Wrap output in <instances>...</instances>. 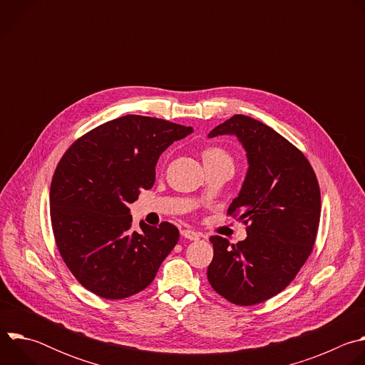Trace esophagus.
I'll use <instances>...</instances> for the list:
<instances>
[{
	"label": "esophagus",
	"mask_w": 365,
	"mask_h": 365,
	"mask_svg": "<svg viewBox=\"0 0 365 365\" xmlns=\"http://www.w3.org/2000/svg\"><path fill=\"white\" fill-rule=\"evenodd\" d=\"M182 235L187 240H192V241H197L200 238V234L193 231V230H182Z\"/></svg>",
	"instance_id": "34e87169"
}]
</instances>
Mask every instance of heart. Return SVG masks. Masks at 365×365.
<instances>
[{"mask_svg":"<svg viewBox=\"0 0 365 365\" xmlns=\"http://www.w3.org/2000/svg\"><path fill=\"white\" fill-rule=\"evenodd\" d=\"M202 160L205 168L211 166V165H217V163H231L232 165V159L230 153L220 147V145H207L202 150Z\"/></svg>","mask_w":365,"mask_h":365,"instance_id":"obj_1","label":"heart"}]
</instances>
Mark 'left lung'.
I'll use <instances>...</instances> for the list:
<instances>
[{
  "mask_svg": "<svg viewBox=\"0 0 365 365\" xmlns=\"http://www.w3.org/2000/svg\"><path fill=\"white\" fill-rule=\"evenodd\" d=\"M234 134L247 151L248 172L228 215L247 225L231 244L214 235L207 267L212 289L238 306L262 303L284 290L317 241L321 190L304 154L269 125L234 115L210 137Z\"/></svg>",
  "mask_w": 365,
  "mask_h": 365,
  "instance_id": "8db88e82",
  "label": "left lung"
}]
</instances>
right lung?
<instances>
[{"mask_svg":"<svg viewBox=\"0 0 365 365\" xmlns=\"http://www.w3.org/2000/svg\"><path fill=\"white\" fill-rule=\"evenodd\" d=\"M166 120L125 115L78 138L50 185V220L58 250L75 279L99 297L144 290L179 241L170 222L133 230L128 203L153 187L160 154L192 134Z\"/></svg>","mask_w":365,"mask_h":365,"instance_id":"right-lung-1","label":"right lung"}]
</instances>
